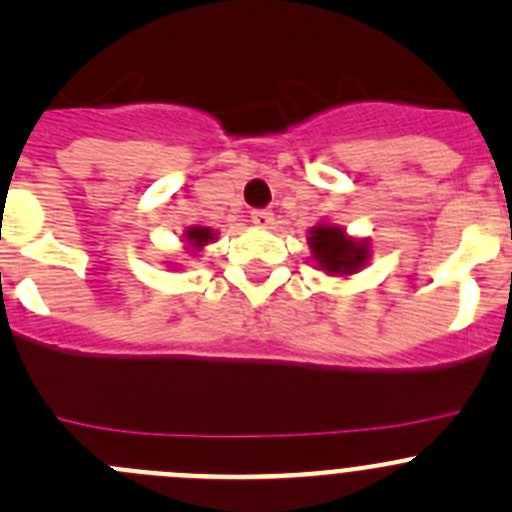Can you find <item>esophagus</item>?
I'll return each mask as SVG.
<instances>
[{"instance_id":"34e87169","label":"esophagus","mask_w":512,"mask_h":512,"mask_svg":"<svg viewBox=\"0 0 512 512\" xmlns=\"http://www.w3.org/2000/svg\"><path fill=\"white\" fill-rule=\"evenodd\" d=\"M252 223H255L257 227H267V225H272V220H275V215H272V210H265V208H260V210H252Z\"/></svg>"}]
</instances>
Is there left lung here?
Masks as SVG:
<instances>
[{
  "instance_id": "left-lung-1",
  "label": "left lung",
  "mask_w": 512,
  "mask_h": 512,
  "mask_svg": "<svg viewBox=\"0 0 512 512\" xmlns=\"http://www.w3.org/2000/svg\"><path fill=\"white\" fill-rule=\"evenodd\" d=\"M309 247H312L314 260L319 267L327 272H337V275H349L356 272L366 260H369V250L364 242H352L344 235L342 227L332 225H317L309 230Z\"/></svg>"
}]
</instances>
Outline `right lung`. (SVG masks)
Instances as JSON below:
<instances>
[{
	"mask_svg": "<svg viewBox=\"0 0 512 512\" xmlns=\"http://www.w3.org/2000/svg\"><path fill=\"white\" fill-rule=\"evenodd\" d=\"M185 235H188L190 245H193V247H203L205 242L213 240V230H210V227H190Z\"/></svg>",
	"mask_w": 512,
	"mask_h": 512,
	"instance_id": "1",
	"label": "right lung"
}]
</instances>
